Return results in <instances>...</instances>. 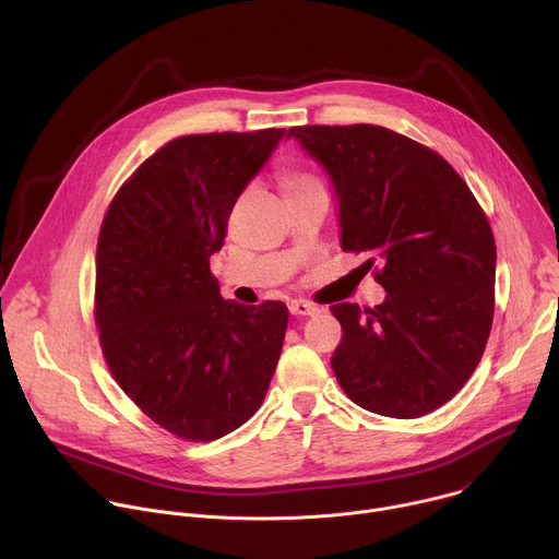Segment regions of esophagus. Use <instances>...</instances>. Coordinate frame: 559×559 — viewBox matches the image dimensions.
Segmentation results:
<instances>
[{"label":"esophagus","instance_id":"obj_1","mask_svg":"<svg viewBox=\"0 0 559 559\" xmlns=\"http://www.w3.org/2000/svg\"><path fill=\"white\" fill-rule=\"evenodd\" d=\"M289 311L294 316H313V313L321 311V307L313 305V302H307V300H294V302H289Z\"/></svg>","mask_w":559,"mask_h":559}]
</instances>
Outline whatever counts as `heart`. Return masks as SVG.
I'll return each mask as SVG.
<instances>
[{"mask_svg":"<svg viewBox=\"0 0 559 559\" xmlns=\"http://www.w3.org/2000/svg\"><path fill=\"white\" fill-rule=\"evenodd\" d=\"M278 183H281V190L287 197L292 194H298V192H305V190H316L321 188V183H318V179L309 173H302V170H285L281 177H278Z\"/></svg>","mask_w":559,"mask_h":559,"instance_id":"obj_1","label":"heart"}]
</instances>
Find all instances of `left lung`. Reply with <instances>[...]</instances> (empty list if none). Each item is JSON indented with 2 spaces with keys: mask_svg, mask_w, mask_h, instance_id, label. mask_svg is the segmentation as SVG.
Segmentation results:
<instances>
[{
  "mask_svg": "<svg viewBox=\"0 0 559 559\" xmlns=\"http://www.w3.org/2000/svg\"><path fill=\"white\" fill-rule=\"evenodd\" d=\"M338 199L341 248L380 261L373 309L332 305L343 341L332 369L352 401L420 418L480 362L496 305V238L468 186L423 143L382 126H296Z\"/></svg>",
  "mask_w": 559,
  "mask_h": 559,
  "instance_id": "obj_1",
  "label": "left lung"
}]
</instances>
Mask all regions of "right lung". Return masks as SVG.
Returning a JSON list of instances; mask_svg holds the SVG:
<instances>
[{"mask_svg":"<svg viewBox=\"0 0 559 559\" xmlns=\"http://www.w3.org/2000/svg\"><path fill=\"white\" fill-rule=\"evenodd\" d=\"M283 136L267 128L173 139L119 188L102 223L104 358L130 401L183 440L248 423L283 349L287 307L223 300L210 272L236 199Z\"/></svg>","mask_w":559,"mask_h":559,"instance_id":"obj_1","label":"right lung"}]
</instances>
